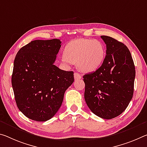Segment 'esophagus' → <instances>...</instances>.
Listing matches in <instances>:
<instances>
[{
  "instance_id": "1",
  "label": "esophagus",
  "mask_w": 147,
  "mask_h": 147,
  "mask_svg": "<svg viewBox=\"0 0 147 147\" xmlns=\"http://www.w3.org/2000/svg\"><path fill=\"white\" fill-rule=\"evenodd\" d=\"M74 79L75 80H78V79H80L81 78H82V76H81V75L79 73H74Z\"/></svg>"
}]
</instances>
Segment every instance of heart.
I'll return each instance as SVG.
<instances>
[{"label": "heart", "mask_w": 147, "mask_h": 147, "mask_svg": "<svg viewBox=\"0 0 147 147\" xmlns=\"http://www.w3.org/2000/svg\"><path fill=\"white\" fill-rule=\"evenodd\" d=\"M105 55L103 44L100 41L79 38L66 46L62 61L67 63H76L80 71L90 73L99 68L104 61Z\"/></svg>", "instance_id": "obj_1"}]
</instances>
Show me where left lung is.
Returning <instances> with one entry per match:
<instances>
[{"label":"left lung","instance_id":"1","mask_svg":"<svg viewBox=\"0 0 147 147\" xmlns=\"http://www.w3.org/2000/svg\"><path fill=\"white\" fill-rule=\"evenodd\" d=\"M101 38L107 55L98 69L84 75V99L93 113L109 120L121 115L131 101L136 70L126 46L111 36Z\"/></svg>","mask_w":147,"mask_h":147}]
</instances>
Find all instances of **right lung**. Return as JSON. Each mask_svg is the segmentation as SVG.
<instances>
[{
    "label": "right lung",
    "instance_id": "add662e5",
    "mask_svg": "<svg viewBox=\"0 0 147 147\" xmlns=\"http://www.w3.org/2000/svg\"><path fill=\"white\" fill-rule=\"evenodd\" d=\"M61 44L59 39L33 40L16 54L11 85L18 109L29 119L45 122L52 118L74 82L73 71L53 64Z\"/></svg>",
    "mask_w": 147,
    "mask_h": 147
}]
</instances>
